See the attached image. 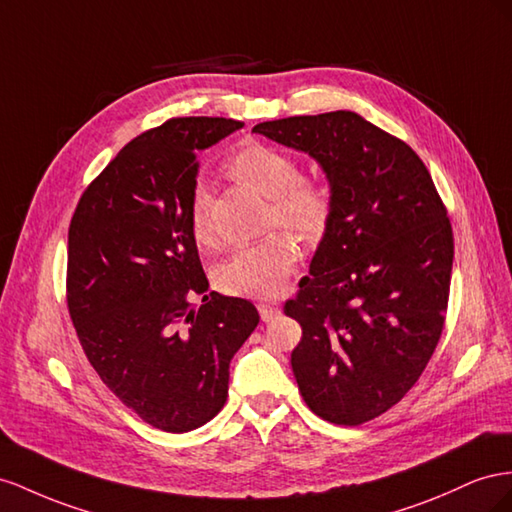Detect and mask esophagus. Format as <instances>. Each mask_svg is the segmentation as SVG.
I'll list each match as a JSON object with an SVG mask.
<instances>
[{
  "label": "esophagus",
  "instance_id": "obj_1",
  "mask_svg": "<svg viewBox=\"0 0 512 512\" xmlns=\"http://www.w3.org/2000/svg\"><path fill=\"white\" fill-rule=\"evenodd\" d=\"M257 309H259V315H261V319H264V321H272L276 315L281 313L279 304H274V302H259Z\"/></svg>",
  "mask_w": 512,
  "mask_h": 512
}]
</instances>
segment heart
<instances>
[{
    "instance_id": "obj_1",
    "label": "heart",
    "mask_w": 512,
    "mask_h": 512,
    "mask_svg": "<svg viewBox=\"0 0 512 512\" xmlns=\"http://www.w3.org/2000/svg\"><path fill=\"white\" fill-rule=\"evenodd\" d=\"M229 173L272 199V227L283 225L304 242L324 233L332 212L330 191L317 180L300 178L298 163L287 152L261 141H246L231 154ZM188 227L197 244H212L210 195L203 184L188 201ZM294 261V240L285 231H274L238 248L218 270V285L231 296L272 298L283 289Z\"/></svg>"
}]
</instances>
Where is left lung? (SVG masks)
Returning <instances> with one entry per match:
<instances>
[{
  "label": "left lung",
  "mask_w": 512,
  "mask_h": 512,
  "mask_svg": "<svg viewBox=\"0 0 512 512\" xmlns=\"http://www.w3.org/2000/svg\"><path fill=\"white\" fill-rule=\"evenodd\" d=\"M253 130L306 152L328 178L330 221L298 296L285 302L302 326L291 369L311 412L362 425L405 397L442 337L450 218L410 145L354 111Z\"/></svg>",
  "instance_id": "1"
}]
</instances>
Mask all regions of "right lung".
Here are the masks:
<instances>
[{
  "instance_id": "right-lung-1",
  "label": "right lung",
  "mask_w": 512,
  "mask_h": 512,
  "mask_svg": "<svg viewBox=\"0 0 512 512\" xmlns=\"http://www.w3.org/2000/svg\"><path fill=\"white\" fill-rule=\"evenodd\" d=\"M242 126L173 118L145 130L85 188L68 229L66 300L83 352L115 397L167 433L223 410L229 362L259 324L248 300L208 291L188 227L197 154Z\"/></svg>"
}]
</instances>
